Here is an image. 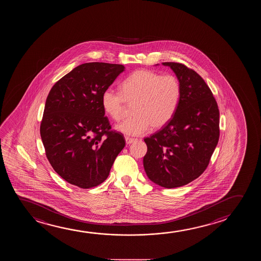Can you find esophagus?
<instances>
[{"label":"esophagus","instance_id":"esophagus-1","mask_svg":"<svg viewBox=\"0 0 261 261\" xmlns=\"http://www.w3.org/2000/svg\"><path fill=\"white\" fill-rule=\"evenodd\" d=\"M136 141V139H134V138H130V137H125V143L126 144H131L132 143H134Z\"/></svg>","mask_w":261,"mask_h":261}]
</instances>
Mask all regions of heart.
<instances>
[{
	"mask_svg": "<svg viewBox=\"0 0 261 261\" xmlns=\"http://www.w3.org/2000/svg\"><path fill=\"white\" fill-rule=\"evenodd\" d=\"M180 97L181 86L177 77L141 69L122 82L121 92L110 88L103 91L101 105L108 116L119 121L125 102L134 103L135 115L116 129L125 136H139L147 132L150 126L160 129L166 125L178 109Z\"/></svg>",
	"mask_w": 261,
	"mask_h": 261,
	"instance_id": "heart-1",
	"label": "heart"
}]
</instances>
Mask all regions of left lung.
I'll list each match as a JSON object with an SVG mask.
<instances>
[{
  "label": "left lung",
  "instance_id": "1",
  "mask_svg": "<svg viewBox=\"0 0 261 261\" xmlns=\"http://www.w3.org/2000/svg\"><path fill=\"white\" fill-rule=\"evenodd\" d=\"M163 65L177 76L181 97L170 122L144 139L147 152L144 167L151 181L174 189L198 178L208 166L219 140V110L211 90L197 72L178 63Z\"/></svg>",
  "mask_w": 261,
  "mask_h": 261
}]
</instances>
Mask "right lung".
<instances>
[{"label": "right lung", "mask_w": 261, "mask_h": 261, "mask_svg": "<svg viewBox=\"0 0 261 261\" xmlns=\"http://www.w3.org/2000/svg\"><path fill=\"white\" fill-rule=\"evenodd\" d=\"M122 64L86 63L54 85L45 100L40 136L45 155L59 176L82 189L101 184L125 147L101 105L103 91L121 72Z\"/></svg>", "instance_id": "1"}]
</instances>
